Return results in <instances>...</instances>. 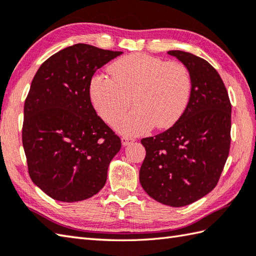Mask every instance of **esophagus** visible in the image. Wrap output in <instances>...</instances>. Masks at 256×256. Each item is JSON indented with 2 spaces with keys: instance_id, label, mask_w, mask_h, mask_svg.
<instances>
[{
  "instance_id": "esophagus-1",
  "label": "esophagus",
  "mask_w": 256,
  "mask_h": 256,
  "mask_svg": "<svg viewBox=\"0 0 256 256\" xmlns=\"http://www.w3.org/2000/svg\"><path fill=\"white\" fill-rule=\"evenodd\" d=\"M134 138H126V136H123L122 138H121V142H122V145L123 146H128V145H130L131 144L132 142H134Z\"/></svg>"
}]
</instances>
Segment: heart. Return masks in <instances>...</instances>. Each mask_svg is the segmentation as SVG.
Instances as JSON below:
<instances>
[{
    "label": "heart",
    "instance_id": "obj_1",
    "mask_svg": "<svg viewBox=\"0 0 256 256\" xmlns=\"http://www.w3.org/2000/svg\"><path fill=\"white\" fill-rule=\"evenodd\" d=\"M111 77L94 74L89 84L92 104L103 121L113 125L131 104L135 108L116 124L118 131L134 136L154 126L167 128L182 118L192 94V80L180 62L131 54L112 62Z\"/></svg>",
    "mask_w": 256,
    "mask_h": 256
}]
</instances>
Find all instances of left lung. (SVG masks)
Masks as SVG:
<instances>
[{
    "mask_svg": "<svg viewBox=\"0 0 256 256\" xmlns=\"http://www.w3.org/2000/svg\"><path fill=\"white\" fill-rule=\"evenodd\" d=\"M187 68L192 94L170 128L140 143L146 156L140 182L150 197L170 206H188L214 189L229 156L231 103L211 64L192 54L170 50Z\"/></svg>",
    "mask_w": 256,
    "mask_h": 256,
    "instance_id": "left-lung-1",
    "label": "left lung"
}]
</instances>
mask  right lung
Wrapping results in <instances>:
<instances>
[{
	"instance_id": "right-lung-1",
	"label": "right lung",
	"mask_w": 256,
	"mask_h": 256,
	"mask_svg": "<svg viewBox=\"0 0 256 256\" xmlns=\"http://www.w3.org/2000/svg\"><path fill=\"white\" fill-rule=\"evenodd\" d=\"M122 54L76 44L48 58L32 81L22 140L32 182L52 199L82 201L106 184L121 140L98 116L89 84Z\"/></svg>"
}]
</instances>
